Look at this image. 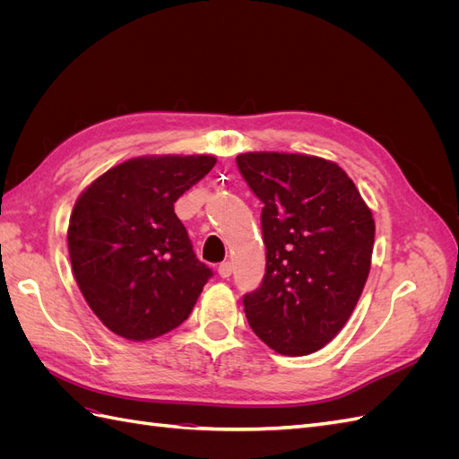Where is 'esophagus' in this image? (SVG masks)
Masks as SVG:
<instances>
[{"label": "esophagus", "mask_w": 459, "mask_h": 459, "mask_svg": "<svg viewBox=\"0 0 459 459\" xmlns=\"http://www.w3.org/2000/svg\"><path fill=\"white\" fill-rule=\"evenodd\" d=\"M231 270H233L231 262H221L218 266V273H220V277H224V280H228V277L231 275Z\"/></svg>", "instance_id": "obj_1"}]
</instances>
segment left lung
<instances>
[{
	"instance_id": "obj_1",
	"label": "left lung",
	"mask_w": 459,
	"mask_h": 459,
	"mask_svg": "<svg viewBox=\"0 0 459 459\" xmlns=\"http://www.w3.org/2000/svg\"><path fill=\"white\" fill-rule=\"evenodd\" d=\"M239 172L262 201L266 273L243 297L248 325L283 356L337 337L371 268L375 221L337 162L300 152H243Z\"/></svg>"
}]
</instances>
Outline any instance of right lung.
Listing matches in <instances>:
<instances>
[{
	"label": "right lung",
	"instance_id": "obj_1",
	"mask_svg": "<svg viewBox=\"0 0 459 459\" xmlns=\"http://www.w3.org/2000/svg\"><path fill=\"white\" fill-rule=\"evenodd\" d=\"M211 155H149L80 193L68 255L88 307L118 337L151 341L182 325L212 270L193 253L174 203L212 170Z\"/></svg>",
	"mask_w": 459,
	"mask_h": 459
}]
</instances>
